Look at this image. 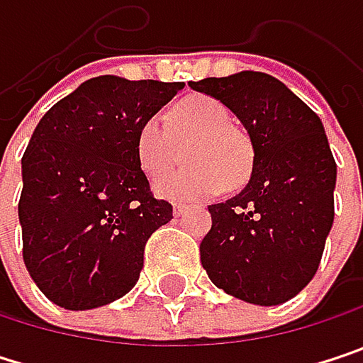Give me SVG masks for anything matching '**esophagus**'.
Segmentation results:
<instances>
[{
	"mask_svg": "<svg viewBox=\"0 0 363 363\" xmlns=\"http://www.w3.org/2000/svg\"><path fill=\"white\" fill-rule=\"evenodd\" d=\"M186 210H189V206H186V203H174V208H172L174 216H182Z\"/></svg>",
	"mask_w": 363,
	"mask_h": 363,
	"instance_id": "34e87169",
	"label": "esophagus"
}]
</instances>
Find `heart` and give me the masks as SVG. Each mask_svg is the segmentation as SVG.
<instances>
[{"mask_svg": "<svg viewBox=\"0 0 363 363\" xmlns=\"http://www.w3.org/2000/svg\"><path fill=\"white\" fill-rule=\"evenodd\" d=\"M168 121L170 128L160 115H153L136 136V157L149 179L169 172L180 161L182 147H187L189 166L155 182L157 197L193 201L248 182L254 166L252 145L242 130L231 125L229 111L218 101L203 94L186 96L172 107Z\"/></svg>", "mask_w": 363, "mask_h": 363, "instance_id": "1", "label": "heart"}]
</instances>
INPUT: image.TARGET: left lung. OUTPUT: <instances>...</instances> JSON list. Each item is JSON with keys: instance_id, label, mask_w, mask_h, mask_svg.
Masks as SVG:
<instances>
[{"instance_id": "8db88e82", "label": "left lung", "mask_w": 363, "mask_h": 363, "mask_svg": "<svg viewBox=\"0 0 363 363\" xmlns=\"http://www.w3.org/2000/svg\"><path fill=\"white\" fill-rule=\"evenodd\" d=\"M246 128L252 174L235 197L208 206L201 264L227 294L260 305L294 298L315 275L334 223L336 164L322 119L279 79L240 71L189 84Z\"/></svg>"}]
</instances>
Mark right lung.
Wrapping results in <instances>:
<instances>
[{
    "mask_svg": "<svg viewBox=\"0 0 363 363\" xmlns=\"http://www.w3.org/2000/svg\"><path fill=\"white\" fill-rule=\"evenodd\" d=\"M182 88L101 75L37 123L23 155L18 220L27 271L54 305L96 309L138 281L147 240L170 223L172 206L151 195L136 136Z\"/></svg>",
    "mask_w": 363,
    "mask_h": 363,
    "instance_id": "obj_1",
    "label": "right lung"
}]
</instances>
